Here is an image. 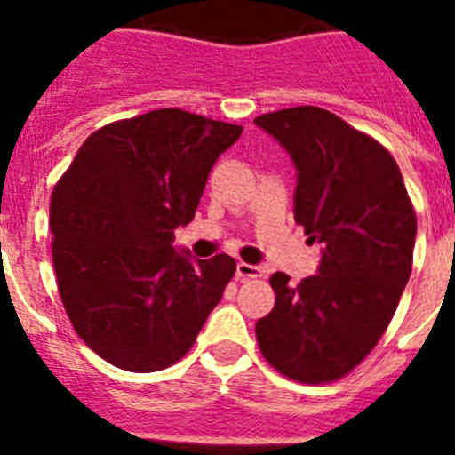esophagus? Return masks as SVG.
<instances>
[{"mask_svg": "<svg viewBox=\"0 0 455 455\" xmlns=\"http://www.w3.org/2000/svg\"><path fill=\"white\" fill-rule=\"evenodd\" d=\"M259 275H262V268L255 267V264H248V262L236 264V277H239V280H252V277H259Z\"/></svg>", "mask_w": 455, "mask_h": 455, "instance_id": "1", "label": "esophagus"}]
</instances>
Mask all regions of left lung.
Returning a JSON list of instances; mask_svg holds the SVG:
<instances>
[{"label": "left lung", "mask_w": 455, "mask_h": 455, "mask_svg": "<svg viewBox=\"0 0 455 455\" xmlns=\"http://www.w3.org/2000/svg\"><path fill=\"white\" fill-rule=\"evenodd\" d=\"M296 166L293 219L323 246L316 275L289 284L273 273L275 305L255 335L291 380L347 376L387 331L415 251L417 216L394 156L376 139L319 107L255 118Z\"/></svg>", "instance_id": "left-lung-1"}]
</instances>
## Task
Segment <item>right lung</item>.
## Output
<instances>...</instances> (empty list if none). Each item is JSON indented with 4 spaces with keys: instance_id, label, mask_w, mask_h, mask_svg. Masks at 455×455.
I'll return each instance as SVG.
<instances>
[{
    "instance_id": "obj_1",
    "label": "right lung",
    "mask_w": 455,
    "mask_h": 455,
    "mask_svg": "<svg viewBox=\"0 0 455 455\" xmlns=\"http://www.w3.org/2000/svg\"><path fill=\"white\" fill-rule=\"evenodd\" d=\"M243 127L156 108L92 132L54 187L52 259L77 335L114 367L150 373L187 355L236 271L175 251L209 171Z\"/></svg>"
}]
</instances>
